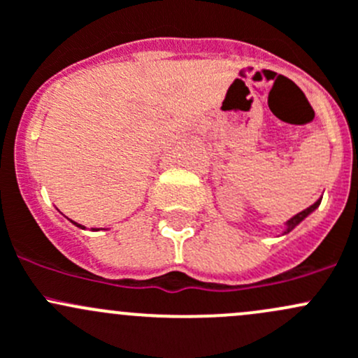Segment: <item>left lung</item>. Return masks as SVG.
Wrapping results in <instances>:
<instances>
[{
  "label": "left lung",
  "instance_id": "1",
  "mask_svg": "<svg viewBox=\"0 0 358 358\" xmlns=\"http://www.w3.org/2000/svg\"><path fill=\"white\" fill-rule=\"evenodd\" d=\"M320 200H322V196H320L319 200H317L314 205H310V206H308V208L301 210L300 213H296V215H293V217H291L289 220H286V222H285V231H282V234H288V233H291V231H293L294 227H296L298 224L301 222V220H305V219H307V217L310 215V213L314 212V210H317V206L320 205Z\"/></svg>",
  "mask_w": 358,
  "mask_h": 358
}]
</instances>
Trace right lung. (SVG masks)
I'll return each mask as SVG.
<instances>
[{
    "instance_id": "obj_1",
    "label": "right lung",
    "mask_w": 358,
    "mask_h": 358,
    "mask_svg": "<svg viewBox=\"0 0 358 358\" xmlns=\"http://www.w3.org/2000/svg\"><path fill=\"white\" fill-rule=\"evenodd\" d=\"M70 222H72V224H73V226L80 227V229H86V227H84V226H80V224H77V222H73V220H70ZM93 231H96V229H93Z\"/></svg>"
}]
</instances>
